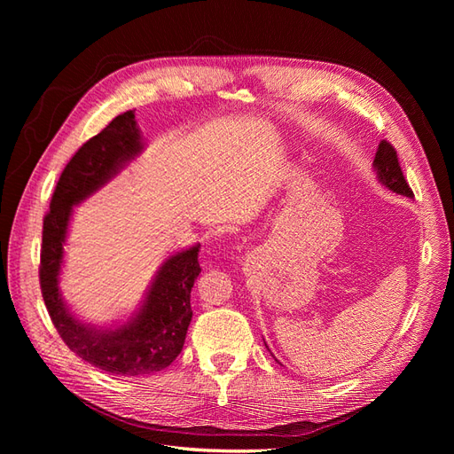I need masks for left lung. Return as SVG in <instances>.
Instances as JSON below:
<instances>
[{"label":"left lung","instance_id":"left-lung-1","mask_svg":"<svg viewBox=\"0 0 454 454\" xmlns=\"http://www.w3.org/2000/svg\"><path fill=\"white\" fill-rule=\"evenodd\" d=\"M373 172L377 176L379 184L387 187L388 191H392V193L402 195V197H413V191L409 189V185L405 182L403 172L400 168V162H397V155L390 144H387V142L379 144L375 160H373ZM265 347H267V342H265Z\"/></svg>","mask_w":454,"mask_h":454}]
</instances>
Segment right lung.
<instances>
[{
	"label": "right lung",
	"mask_w": 454,
	"mask_h": 454,
	"mask_svg": "<svg viewBox=\"0 0 454 454\" xmlns=\"http://www.w3.org/2000/svg\"><path fill=\"white\" fill-rule=\"evenodd\" d=\"M144 149L145 138L132 109L117 115L66 164L54 189L51 212L43 219L39 280L51 320L62 340L79 358L122 377L157 373L182 352L187 327L193 318L191 287L200 272V244L197 242L162 259L144 299L125 320H112L109 324L81 320L66 303L60 277L74 210L115 180L144 153Z\"/></svg>",
	"instance_id": "1"
}]
</instances>
